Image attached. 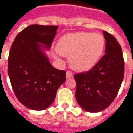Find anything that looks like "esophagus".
Instances as JSON below:
<instances>
[{
    "label": "esophagus",
    "mask_w": 133,
    "mask_h": 133,
    "mask_svg": "<svg viewBox=\"0 0 133 133\" xmlns=\"http://www.w3.org/2000/svg\"><path fill=\"white\" fill-rule=\"evenodd\" d=\"M72 77H73V73H72L71 71H66V77H67V78H71Z\"/></svg>",
    "instance_id": "34e87169"
}]
</instances>
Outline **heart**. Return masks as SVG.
Returning a JSON list of instances; mask_svg holds the SVG:
<instances>
[{
  "label": "heart",
  "mask_w": 133,
  "mask_h": 133,
  "mask_svg": "<svg viewBox=\"0 0 133 133\" xmlns=\"http://www.w3.org/2000/svg\"><path fill=\"white\" fill-rule=\"evenodd\" d=\"M105 40L99 33L77 32L63 36L56 49L62 56H69V62L77 71H87L100 59L104 51Z\"/></svg>",
  "instance_id": "b5f03b06"
}]
</instances>
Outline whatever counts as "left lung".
<instances>
[{
  "instance_id": "1",
  "label": "left lung",
  "mask_w": 133,
  "mask_h": 133,
  "mask_svg": "<svg viewBox=\"0 0 133 133\" xmlns=\"http://www.w3.org/2000/svg\"><path fill=\"white\" fill-rule=\"evenodd\" d=\"M105 54L89 71L75 74L76 99L82 109L99 112L110 106L116 97L124 78L122 49L112 35L103 31Z\"/></svg>"
}]
</instances>
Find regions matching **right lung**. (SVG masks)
<instances>
[{
	"label": "right lung",
	"mask_w": 133,
	"mask_h": 133,
	"mask_svg": "<svg viewBox=\"0 0 133 133\" xmlns=\"http://www.w3.org/2000/svg\"><path fill=\"white\" fill-rule=\"evenodd\" d=\"M57 29V26H29L17 35L11 47L8 74L11 85L18 101L31 110L49 107L66 81V71L54 68L43 51L50 49Z\"/></svg>",
	"instance_id": "add662e5"
}]
</instances>
